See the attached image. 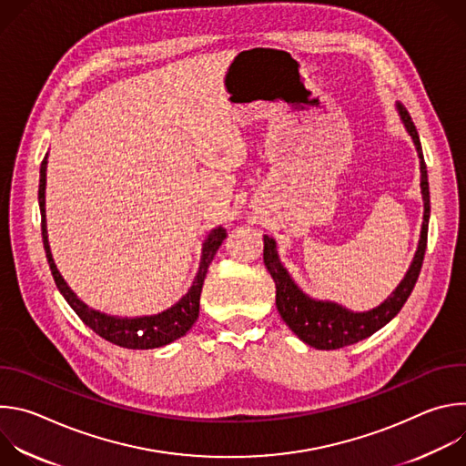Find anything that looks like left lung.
<instances>
[{"label": "left lung", "instance_id": "obj_1", "mask_svg": "<svg viewBox=\"0 0 466 466\" xmlns=\"http://www.w3.org/2000/svg\"><path fill=\"white\" fill-rule=\"evenodd\" d=\"M398 116H400L408 135L411 137L419 160H420V193L424 201V218L420 227V239L417 245V252L402 282L396 289L376 308L369 311H352L338 302L319 300L304 293L279 258L277 241L263 234V263L271 273L277 286V308L284 322L291 328L293 334L304 341L306 345L319 350H336L358 341L370 338L374 331L383 328L389 320H392L398 311L402 309L406 300L410 299L424 261L426 241H428V223H430V184L428 171L422 157V146L415 123L402 103H396Z\"/></svg>", "mask_w": 466, "mask_h": 466}]
</instances>
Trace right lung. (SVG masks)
<instances>
[{
  "mask_svg": "<svg viewBox=\"0 0 466 466\" xmlns=\"http://www.w3.org/2000/svg\"><path fill=\"white\" fill-rule=\"evenodd\" d=\"M46 171H47V155L42 160L40 166V184H38V207H40V216H42V241H44V250L46 258L49 263L51 275L55 279V284L60 291V295L66 299L72 306V309L81 317V320L92 328L97 336L103 339L132 349V350H149V349H160L166 347L178 338L186 336L187 329L195 324L198 317V300H201V291L203 284L208 273L210 263L221 247L223 239L227 238V230L223 227H216L210 230L207 239L203 241V250H201V263H198V271L191 282V288L187 293L175 302L171 308L155 313V315H140V317H117V315H108L99 309L90 308L85 304L74 291L72 288L66 284L62 275L58 273L51 248H49V239H47V223H46Z\"/></svg>",
  "mask_w": 466,
  "mask_h": 466,
  "instance_id": "1",
  "label": "right lung"
}]
</instances>
